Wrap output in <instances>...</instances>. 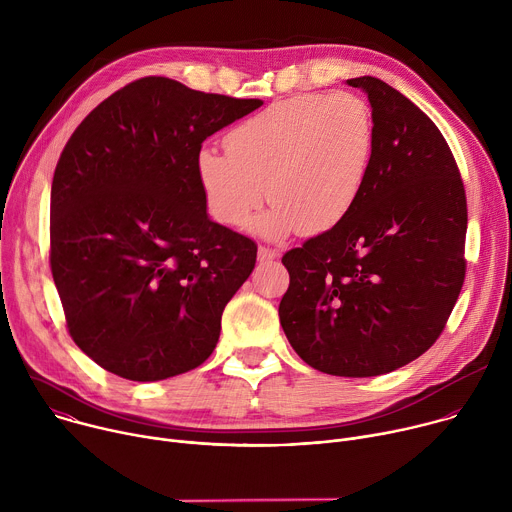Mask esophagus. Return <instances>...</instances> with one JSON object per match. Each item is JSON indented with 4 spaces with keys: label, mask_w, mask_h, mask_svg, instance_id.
<instances>
[{
    "label": "esophagus",
    "mask_w": 512,
    "mask_h": 512,
    "mask_svg": "<svg viewBox=\"0 0 512 512\" xmlns=\"http://www.w3.org/2000/svg\"><path fill=\"white\" fill-rule=\"evenodd\" d=\"M277 257H279V253L275 249H269V247H259V251H257L259 263H269V261H273Z\"/></svg>",
    "instance_id": "obj_1"
}]
</instances>
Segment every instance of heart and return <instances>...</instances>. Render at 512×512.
Returning <instances> with one entry per match:
<instances>
[{"instance_id":"heart-1","label":"heart","mask_w":512,"mask_h":512,"mask_svg":"<svg viewBox=\"0 0 512 512\" xmlns=\"http://www.w3.org/2000/svg\"><path fill=\"white\" fill-rule=\"evenodd\" d=\"M227 152L202 148L196 174L218 223L245 227L269 196L273 208L253 229L283 239L324 233L354 208L375 154L369 103L346 91L279 101L227 135Z\"/></svg>"}]
</instances>
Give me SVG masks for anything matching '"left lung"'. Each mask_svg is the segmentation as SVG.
Here are the masks:
<instances>
[{"instance_id":"1","label":"left lung","mask_w":512,"mask_h":512,"mask_svg":"<svg viewBox=\"0 0 512 512\" xmlns=\"http://www.w3.org/2000/svg\"><path fill=\"white\" fill-rule=\"evenodd\" d=\"M375 154L344 221L283 255L279 322L298 356L334 377L405 367L442 334L466 275V192L448 143L405 95L375 77Z\"/></svg>"}]
</instances>
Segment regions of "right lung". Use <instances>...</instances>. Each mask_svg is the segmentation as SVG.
Masks as SVG:
<instances>
[{"label": "right lung", "mask_w": 512, "mask_h": 512, "mask_svg": "<svg viewBox=\"0 0 512 512\" xmlns=\"http://www.w3.org/2000/svg\"><path fill=\"white\" fill-rule=\"evenodd\" d=\"M261 99L129 83L70 135L50 192V267L75 344L105 371L154 383L212 354L257 245L210 221L202 141Z\"/></svg>", "instance_id": "obj_1"}]
</instances>
